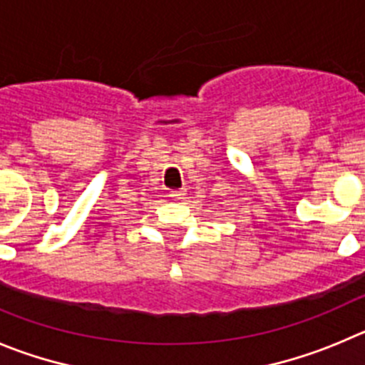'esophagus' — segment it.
Masks as SVG:
<instances>
[{
	"instance_id": "obj_1",
	"label": "esophagus",
	"mask_w": 365,
	"mask_h": 365,
	"mask_svg": "<svg viewBox=\"0 0 365 365\" xmlns=\"http://www.w3.org/2000/svg\"><path fill=\"white\" fill-rule=\"evenodd\" d=\"M185 194H187V189H183L182 187V189H178V190H171V192H169V196H171L173 200H182Z\"/></svg>"
}]
</instances>
